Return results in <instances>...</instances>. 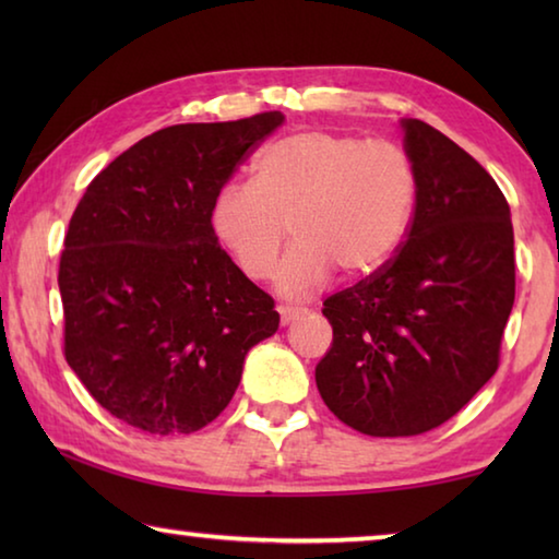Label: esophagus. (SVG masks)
Returning a JSON list of instances; mask_svg holds the SVG:
<instances>
[{
    "instance_id": "34e87169",
    "label": "esophagus",
    "mask_w": 559,
    "mask_h": 559,
    "mask_svg": "<svg viewBox=\"0 0 559 559\" xmlns=\"http://www.w3.org/2000/svg\"><path fill=\"white\" fill-rule=\"evenodd\" d=\"M308 308H293V306H281L278 316H281V325H288L293 320H298L300 316H306Z\"/></svg>"
}]
</instances>
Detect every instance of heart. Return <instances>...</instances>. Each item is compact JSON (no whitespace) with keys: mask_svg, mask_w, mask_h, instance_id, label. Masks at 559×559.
<instances>
[{"mask_svg":"<svg viewBox=\"0 0 559 559\" xmlns=\"http://www.w3.org/2000/svg\"><path fill=\"white\" fill-rule=\"evenodd\" d=\"M416 200L409 153L390 140L302 130L273 140L253 165V182H224L210 226L246 278L276 266L290 229L293 246L276 271L286 298L325 288L335 269L365 276L404 239Z\"/></svg>","mask_w":559,"mask_h":559,"instance_id":"1","label":"heart"}]
</instances>
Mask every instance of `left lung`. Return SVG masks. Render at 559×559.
I'll use <instances>...</instances> for the list:
<instances>
[{
  "label": "left lung",
  "instance_id": "1",
  "mask_svg": "<svg viewBox=\"0 0 559 559\" xmlns=\"http://www.w3.org/2000/svg\"><path fill=\"white\" fill-rule=\"evenodd\" d=\"M416 169L406 241L370 278L323 302L333 347L318 392L367 437H416L449 421L498 370L515 300L510 206L490 177L424 120L404 118Z\"/></svg>",
  "mask_w": 559,
  "mask_h": 559
}]
</instances>
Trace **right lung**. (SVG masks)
Returning <instances> with one entry per match:
<instances>
[{
	"label": "right lung",
	"instance_id": "1",
	"mask_svg": "<svg viewBox=\"0 0 559 559\" xmlns=\"http://www.w3.org/2000/svg\"><path fill=\"white\" fill-rule=\"evenodd\" d=\"M283 112L185 122L118 155L75 206L59 263L63 355L93 400L155 437L200 431L278 330L273 298L210 226L216 189Z\"/></svg>",
	"mask_w": 559,
	"mask_h": 559
}]
</instances>
